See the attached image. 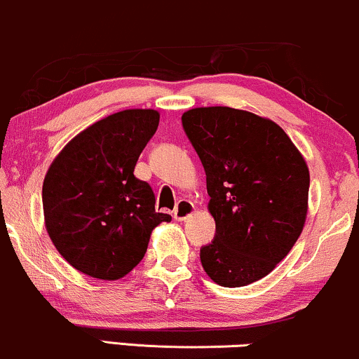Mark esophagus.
<instances>
[{"label":"esophagus","mask_w":359,"mask_h":359,"mask_svg":"<svg viewBox=\"0 0 359 359\" xmlns=\"http://www.w3.org/2000/svg\"><path fill=\"white\" fill-rule=\"evenodd\" d=\"M194 212H196V205H194V202L185 201V198H184V201H180L175 207L174 219H175V221H185V219L191 217Z\"/></svg>","instance_id":"1"}]
</instances>
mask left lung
Instances as JSON below:
<instances>
[{"label": "left lung", "mask_w": 359, "mask_h": 359, "mask_svg": "<svg viewBox=\"0 0 359 359\" xmlns=\"http://www.w3.org/2000/svg\"><path fill=\"white\" fill-rule=\"evenodd\" d=\"M184 130L204 165L215 237L201 249L215 284L262 279L287 256L308 215L309 168L273 120L231 107H198Z\"/></svg>", "instance_id": "8db88e82"}]
</instances>
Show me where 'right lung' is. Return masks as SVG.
I'll use <instances>...</instances> for the list:
<instances>
[{"mask_svg":"<svg viewBox=\"0 0 359 359\" xmlns=\"http://www.w3.org/2000/svg\"><path fill=\"white\" fill-rule=\"evenodd\" d=\"M161 114L128 109L98 120L63 147L43 180L51 243L90 278L115 280L145 256L150 234L170 215L155 212L150 185L133 175Z\"/></svg>","mask_w":359,"mask_h":359,"instance_id":"1","label":"right lung"}]
</instances>
